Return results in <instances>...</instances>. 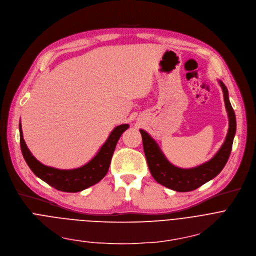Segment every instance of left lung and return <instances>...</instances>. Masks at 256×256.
I'll return each mask as SVG.
<instances>
[{"instance_id":"8db88e82","label":"left lung","mask_w":256,"mask_h":256,"mask_svg":"<svg viewBox=\"0 0 256 256\" xmlns=\"http://www.w3.org/2000/svg\"><path fill=\"white\" fill-rule=\"evenodd\" d=\"M224 94V102L229 119V129L224 144L218 152L208 162L189 168H183L170 162L156 141L144 130L140 129L144 150L150 171L154 179L164 187L178 192H188L200 187L218 176L230 156L236 133V116L229 100V92L222 80H218Z\"/></svg>"}]
</instances>
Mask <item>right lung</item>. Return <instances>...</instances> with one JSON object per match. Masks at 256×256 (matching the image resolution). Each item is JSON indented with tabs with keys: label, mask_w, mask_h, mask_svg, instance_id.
<instances>
[{
	"label": "right lung",
	"mask_w": 256,
	"mask_h": 256,
	"mask_svg": "<svg viewBox=\"0 0 256 256\" xmlns=\"http://www.w3.org/2000/svg\"><path fill=\"white\" fill-rule=\"evenodd\" d=\"M128 128V124H122L114 128L96 154L88 162L75 168H56L38 160L28 150L23 139L21 121L19 123L20 146L25 162L36 177L56 190L74 193L98 183L106 175L118 140Z\"/></svg>",
	"instance_id": "1"
}]
</instances>
